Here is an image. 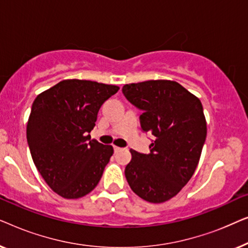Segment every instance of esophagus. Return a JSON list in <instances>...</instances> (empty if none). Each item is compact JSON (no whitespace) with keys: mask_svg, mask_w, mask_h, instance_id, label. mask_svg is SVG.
Returning <instances> with one entry per match:
<instances>
[{"mask_svg":"<svg viewBox=\"0 0 248 248\" xmlns=\"http://www.w3.org/2000/svg\"><path fill=\"white\" fill-rule=\"evenodd\" d=\"M121 150H122V148L117 147V145H114V151H115V152H120Z\"/></svg>","mask_w":248,"mask_h":248,"instance_id":"obj_1","label":"esophagus"}]
</instances>
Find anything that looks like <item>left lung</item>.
Segmentation results:
<instances>
[{
	"label": "left lung",
	"instance_id": "obj_1",
	"mask_svg": "<svg viewBox=\"0 0 248 248\" xmlns=\"http://www.w3.org/2000/svg\"><path fill=\"white\" fill-rule=\"evenodd\" d=\"M122 91L143 111L142 130L155 137L149 155L131 149L125 177L132 191L144 201H168L192 178L201 157L206 138L201 101L171 80L128 83Z\"/></svg>",
	"mask_w": 248,
	"mask_h": 248
}]
</instances>
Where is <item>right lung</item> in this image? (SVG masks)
<instances>
[{"mask_svg": "<svg viewBox=\"0 0 248 248\" xmlns=\"http://www.w3.org/2000/svg\"><path fill=\"white\" fill-rule=\"evenodd\" d=\"M120 87L67 79L33 100L27 140L33 164L56 194L67 200L89 194L114 154L109 144L90 140L101 105Z\"/></svg>", "mask_w": 248, "mask_h": 248, "instance_id": "1", "label": "right lung"}]
</instances>
